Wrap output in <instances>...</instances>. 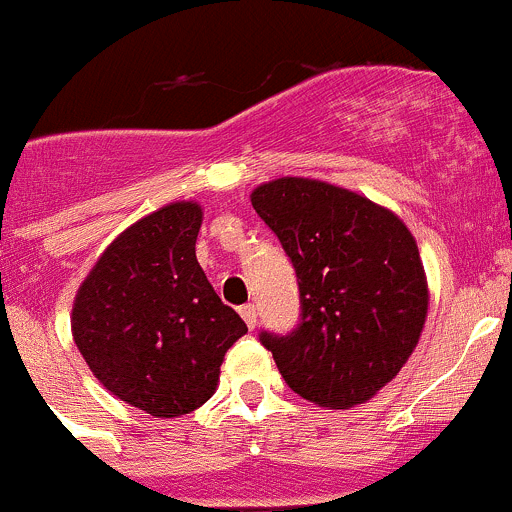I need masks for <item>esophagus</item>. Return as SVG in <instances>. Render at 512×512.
<instances>
[{
    "mask_svg": "<svg viewBox=\"0 0 512 512\" xmlns=\"http://www.w3.org/2000/svg\"><path fill=\"white\" fill-rule=\"evenodd\" d=\"M239 313H241V318H244V323L249 325L251 330H254L256 328V308H254V305H251V303L241 305Z\"/></svg>",
    "mask_w": 512,
    "mask_h": 512,
    "instance_id": "esophagus-1",
    "label": "esophagus"
}]
</instances>
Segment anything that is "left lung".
Returning <instances> with one entry per match:
<instances>
[{"mask_svg": "<svg viewBox=\"0 0 512 512\" xmlns=\"http://www.w3.org/2000/svg\"><path fill=\"white\" fill-rule=\"evenodd\" d=\"M256 214L291 256L300 325L261 333L278 372L318 407L365 404L419 342L429 283L412 231L389 209L337 184L281 177L251 192Z\"/></svg>", "mask_w": 512, "mask_h": 512, "instance_id": "8db88e82", "label": "left lung"}]
</instances>
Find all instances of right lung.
Wrapping results in <instances>:
<instances>
[{
  "label": "right lung",
  "mask_w": 512,
  "mask_h": 512,
  "mask_svg": "<svg viewBox=\"0 0 512 512\" xmlns=\"http://www.w3.org/2000/svg\"><path fill=\"white\" fill-rule=\"evenodd\" d=\"M204 212L170 202L115 236L73 300L71 333L98 382L150 416L202 407L246 323L221 303L194 246Z\"/></svg>",
  "instance_id": "add662e5"
}]
</instances>
